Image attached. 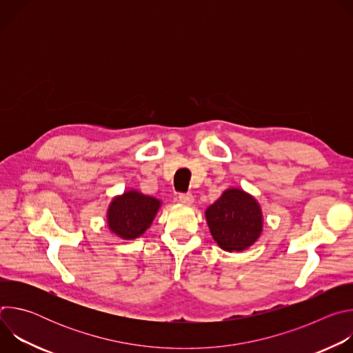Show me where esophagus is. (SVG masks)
I'll return each mask as SVG.
<instances>
[{
	"label": "esophagus",
	"instance_id": "34e87169",
	"mask_svg": "<svg viewBox=\"0 0 353 353\" xmlns=\"http://www.w3.org/2000/svg\"><path fill=\"white\" fill-rule=\"evenodd\" d=\"M179 199L181 204H185V205H191L194 203V195L192 194H180L179 195Z\"/></svg>",
	"mask_w": 353,
	"mask_h": 353
}]
</instances>
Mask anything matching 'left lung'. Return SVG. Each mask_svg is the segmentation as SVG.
<instances>
[{"label": "left lung", "mask_w": 353, "mask_h": 353, "mask_svg": "<svg viewBox=\"0 0 353 353\" xmlns=\"http://www.w3.org/2000/svg\"><path fill=\"white\" fill-rule=\"evenodd\" d=\"M205 219L216 244L232 253L253 245L264 229V215L254 195L230 187L205 210Z\"/></svg>", "instance_id": "1"}]
</instances>
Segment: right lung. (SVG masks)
Listing matches in <instances>:
<instances>
[{
  "mask_svg": "<svg viewBox=\"0 0 353 353\" xmlns=\"http://www.w3.org/2000/svg\"><path fill=\"white\" fill-rule=\"evenodd\" d=\"M162 207V199L135 188L113 196L106 212L109 230L121 240L141 237L150 228Z\"/></svg>",
  "mask_w": 353,
  "mask_h": 353,
  "instance_id": "1",
  "label": "right lung"
}]
</instances>
